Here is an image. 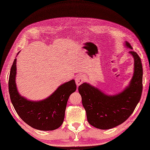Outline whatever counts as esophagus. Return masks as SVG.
I'll use <instances>...</instances> for the list:
<instances>
[{"mask_svg":"<svg viewBox=\"0 0 150 150\" xmlns=\"http://www.w3.org/2000/svg\"><path fill=\"white\" fill-rule=\"evenodd\" d=\"M76 80V83L77 84V86H79L80 84H82L84 80H85V77L82 75V74H80L76 76V78H75Z\"/></svg>","mask_w":150,"mask_h":150,"instance_id":"esophagus-1","label":"esophagus"}]
</instances>
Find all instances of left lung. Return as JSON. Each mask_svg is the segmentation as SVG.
Returning a JSON list of instances; mask_svg holds the SVG:
<instances>
[{
    "label": "left lung",
    "mask_w": 150,
    "mask_h": 150,
    "mask_svg": "<svg viewBox=\"0 0 150 150\" xmlns=\"http://www.w3.org/2000/svg\"><path fill=\"white\" fill-rule=\"evenodd\" d=\"M124 43L126 47L133 49L129 42ZM129 53L134 59L133 74L122 91L108 94L89 83L79 86L88 121L95 128L108 129L122 124L133 112L140 100L143 91L142 61L137 52L131 51Z\"/></svg>",
    "instance_id": "1"
}]
</instances>
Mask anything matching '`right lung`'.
<instances>
[{"mask_svg":"<svg viewBox=\"0 0 150 150\" xmlns=\"http://www.w3.org/2000/svg\"><path fill=\"white\" fill-rule=\"evenodd\" d=\"M16 57L11 69L8 91L12 105L18 115L26 124L36 129L52 131L59 128L64 121L68 99L76 90L74 79L60 85L47 98L32 101L21 96L18 91L16 82Z\"/></svg>","mask_w":150,"mask_h":150,"instance_id":"add662e5","label":"right lung"}]
</instances>
